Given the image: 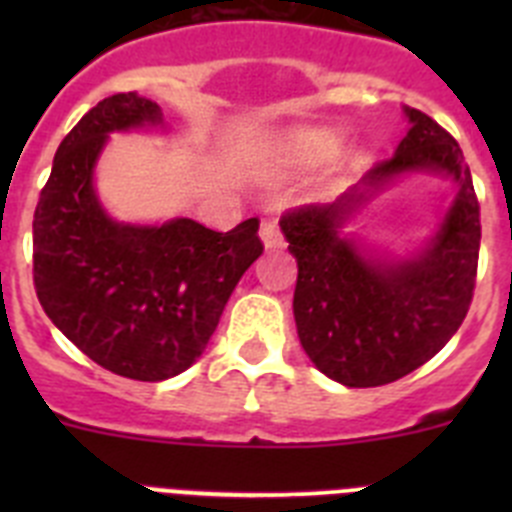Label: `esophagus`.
Returning <instances> with one entry per match:
<instances>
[{"label":"esophagus","mask_w":512,"mask_h":512,"mask_svg":"<svg viewBox=\"0 0 512 512\" xmlns=\"http://www.w3.org/2000/svg\"><path fill=\"white\" fill-rule=\"evenodd\" d=\"M259 235H261V243H264L266 251H274V248L284 246V238H282V233H279V228L274 220H264V223H261Z\"/></svg>","instance_id":"34e87169"}]
</instances>
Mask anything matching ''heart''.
Here are the masks:
<instances>
[{"label": "heart", "instance_id": "b5f03b06", "mask_svg": "<svg viewBox=\"0 0 512 512\" xmlns=\"http://www.w3.org/2000/svg\"><path fill=\"white\" fill-rule=\"evenodd\" d=\"M336 146V135L328 133V130H310V133L297 135L295 140L297 153L307 158V161H323V158H328L330 153L336 151Z\"/></svg>", "mask_w": 512, "mask_h": 512}]
</instances>
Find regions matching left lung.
Masks as SVG:
<instances>
[{"label": "left lung", "mask_w": 512, "mask_h": 512, "mask_svg": "<svg viewBox=\"0 0 512 512\" xmlns=\"http://www.w3.org/2000/svg\"><path fill=\"white\" fill-rule=\"evenodd\" d=\"M395 156L330 205H305L279 220L297 259L295 323L305 354L346 387L390 384L441 351L464 323L479 259V202L459 143L413 107ZM446 175L457 184L437 233L408 257L364 247L350 220L402 175Z\"/></svg>", "instance_id": "1"}]
</instances>
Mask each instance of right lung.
Masks as SVG:
<instances>
[{
	"label": "right lung",
	"instance_id": "obj_1",
	"mask_svg": "<svg viewBox=\"0 0 512 512\" xmlns=\"http://www.w3.org/2000/svg\"><path fill=\"white\" fill-rule=\"evenodd\" d=\"M164 125L140 94H112L58 146L33 220V277L45 315L99 366L161 382L200 359L248 266L259 220L215 233L189 217L161 225L107 215L94 169L110 133Z\"/></svg>",
	"mask_w": 512,
	"mask_h": 512
}]
</instances>
